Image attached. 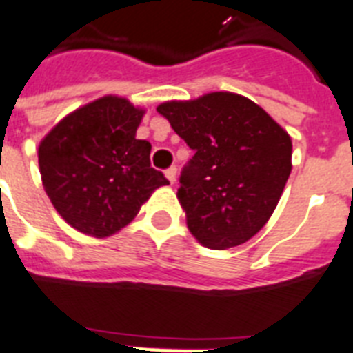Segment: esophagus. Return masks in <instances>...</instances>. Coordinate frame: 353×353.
Instances as JSON below:
<instances>
[{"label":"esophagus","instance_id":"esophagus-1","mask_svg":"<svg viewBox=\"0 0 353 353\" xmlns=\"http://www.w3.org/2000/svg\"><path fill=\"white\" fill-rule=\"evenodd\" d=\"M176 173H179V170H176L174 165H171L170 170H165V176H168V180H170L171 183L176 182Z\"/></svg>","mask_w":353,"mask_h":353}]
</instances>
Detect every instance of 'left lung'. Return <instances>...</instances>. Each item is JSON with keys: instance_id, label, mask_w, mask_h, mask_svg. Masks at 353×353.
I'll use <instances>...</instances> for the list:
<instances>
[{"instance_id": "8db88e82", "label": "left lung", "mask_w": 353, "mask_h": 353, "mask_svg": "<svg viewBox=\"0 0 353 353\" xmlns=\"http://www.w3.org/2000/svg\"><path fill=\"white\" fill-rule=\"evenodd\" d=\"M194 151L179 196L191 234L203 247L231 249L269 222L292 170V141L247 97L212 92L157 108Z\"/></svg>"}]
</instances>
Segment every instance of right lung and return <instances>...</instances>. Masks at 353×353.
<instances>
[{"label":"right lung","mask_w":353,"mask_h":353,"mask_svg":"<svg viewBox=\"0 0 353 353\" xmlns=\"http://www.w3.org/2000/svg\"><path fill=\"white\" fill-rule=\"evenodd\" d=\"M144 110L106 95L79 108L41 141L45 191L65 222L95 238L115 234L168 179L153 170L151 144L137 139Z\"/></svg>","instance_id":"right-lung-1"}]
</instances>
